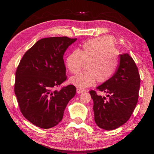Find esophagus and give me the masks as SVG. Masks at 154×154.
Wrapping results in <instances>:
<instances>
[{"label": "esophagus", "instance_id": "obj_1", "mask_svg": "<svg viewBox=\"0 0 154 154\" xmlns=\"http://www.w3.org/2000/svg\"><path fill=\"white\" fill-rule=\"evenodd\" d=\"M85 90H82V89H80V88H77V92L78 93V94H81V93H83V92H85Z\"/></svg>", "mask_w": 154, "mask_h": 154}]
</instances>
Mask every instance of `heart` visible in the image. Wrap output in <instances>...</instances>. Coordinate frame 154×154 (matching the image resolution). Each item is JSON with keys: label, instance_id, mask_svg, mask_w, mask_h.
<instances>
[{"label": "heart", "instance_id": "heart-1", "mask_svg": "<svg viewBox=\"0 0 154 154\" xmlns=\"http://www.w3.org/2000/svg\"><path fill=\"white\" fill-rule=\"evenodd\" d=\"M118 52L113 38L103 36L83 43L81 48L71 51L66 58V66L72 73L79 72L86 63V71L71 77L70 82L80 89L108 81L114 75L118 66Z\"/></svg>", "mask_w": 154, "mask_h": 154}]
</instances>
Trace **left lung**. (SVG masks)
<instances>
[{
  "label": "left lung",
  "mask_w": 154,
  "mask_h": 154,
  "mask_svg": "<svg viewBox=\"0 0 154 154\" xmlns=\"http://www.w3.org/2000/svg\"><path fill=\"white\" fill-rule=\"evenodd\" d=\"M140 79L136 64L128 54L119 55L118 69L110 79L96 89L107 94L98 96L91 90L96 124L100 128H118L128 120L139 98Z\"/></svg>",
  "instance_id": "left-lung-1"
}]
</instances>
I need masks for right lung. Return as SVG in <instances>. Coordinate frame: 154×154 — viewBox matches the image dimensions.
Instances as JSON below:
<instances>
[{
	"mask_svg": "<svg viewBox=\"0 0 154 154\" xmlns=\"http://www.w3.org/2000/svg\"><path fill=\"white\" fill-rule=\"evenodd\" d=\"M77 38H44L23 56L15 72L14 91L20 109L32 124L44 129L56 126L76 93L73 85L54 90L66 80L63 56Z\"/></svg>",
	"mask_w": 154,
	"mask_h": 154,
	"instance_id": "add662e5",
	"label": "right lung"
}]
</instances>
